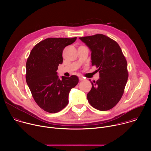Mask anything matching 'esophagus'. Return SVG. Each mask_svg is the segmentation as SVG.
Here are the masks:
<instances>
[{"label":"esophagus","mask_w":151,"mask_h":151,"mask_svg":"<svg viewBox=\"0 0 151 151\" xmlns=\"http://www.w3.org/2000/svg\"><path fill=\"white\" fill-rule=\"evenodd\" d=\"M79 81H82L85 80V78H83V77H82V76H80V77L79 78Z\"/></svg>","instance_id":"esophagus-1"}]
</instances>
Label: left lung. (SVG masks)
Here are the masks:
<instances>
[{
    "instance_id": "1",
    "label": "left lung",
    "mask_w": 151,
    "mask_h": 151,
    "mask_svg": "<svg viewBox=\"0 0 151 151\" xmlns=\"http://www.w3.org/2000/svg\"><path fill=\"white\" fill-rule=\"evenodd\" d=\"M91 52L92 66L100 78L91 81L92 88L87 97L95 109L109 110L119 102L124 93L128 73L127 63L117 42L102 34L79 37Z\"/></svg>"
}]
</instances>
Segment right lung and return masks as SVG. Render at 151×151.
<instances>
[{
  "label": "right lung",
  "instance_id": "right-lung-1",
  "mask_svg": "<svg viewBox=\"0 0 151 151\" xmlns=\"http://www.w3.org/2000/svg\"><path fill=\"white\" fill-rule=\"evenodd\" d=\"M76 38L45 39L33 47L27 58V83L36 103L49 113H57L68 105L69 93L79 82L76 75L60 79L57 72L64 48Z\"/></svg>",
  "mask_w": 151,
  "mask_h": 151
}]
</instances>
